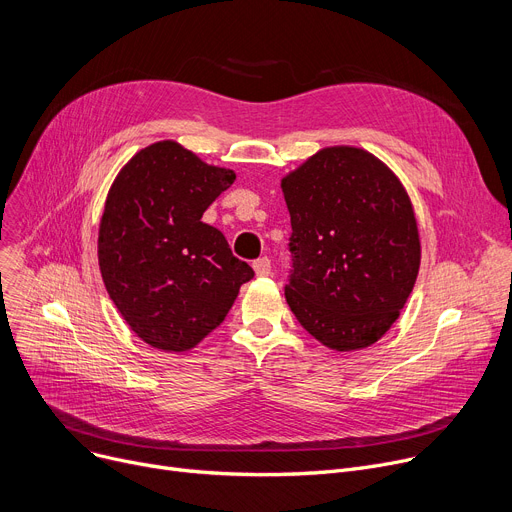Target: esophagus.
Wrapping results in <instances>:
<instances>
[{"instance_id": "obj_1", "label": "esophagus", "mask_w": 512, "mask_h": 512, "mask_svg": "<svg viewBox=\"0 0 512 512\" xmlns=\"http://www.w3.org/2000/svg\"><path fill=\"white\" fill-rule=\"evenodd\" d=\"M256 277H268L270 274V260L264 256V258H258L254 264H252Z\"/></svg>"}]
</instances>
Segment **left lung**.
I'll return each instance as SVG.
<instances>
[{
  "label": "left lung",
  "instance_id": "obj_1",
  "mask_svg": "<svg viewBox=\"0 0 512 512\" xmlns=\"http://www.w3.org/2000/svg\"><path fill=\"white\" fill-rule=\"evenodd\" d=\"M295 270L285 297L336 352L375 344L400 318L420 268L410 196L377 155L332 145L281 178Z\"/></svg>",
  "mask_w": 512,
  "mask_h": 512
}]
</instances>
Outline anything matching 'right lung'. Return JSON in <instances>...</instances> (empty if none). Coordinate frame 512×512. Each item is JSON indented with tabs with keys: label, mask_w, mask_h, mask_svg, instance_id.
Returning <instances> with one entry per match:
<instances>
[{
	"label": "right lung",
	"mask_w": 512,
	"mask_h": 512,
	"mask_svg": "<svg viewBox=\"0 0 512 512\" xmlns=\"http://www.w3.org/2000/svg\"><path fill=\"white\" fill-rule=\"evenodd\" d=\"M233 180V170L172 139L139 149L116 174L98 227V264L112 303L145 344L194 348L254 277L225 235L201 221Z\"/></svg>",
	"instance_id": "1"
}]
</instances>
